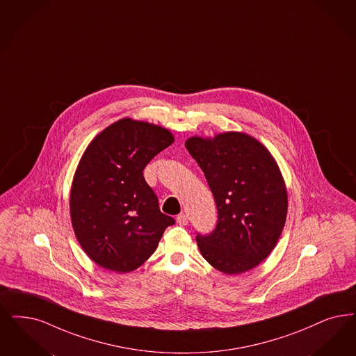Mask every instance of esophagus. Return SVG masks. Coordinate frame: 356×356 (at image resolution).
Returning a JSON list of instances; mask_svg holds the SVG:
<instances>
[{
  "label": "esophagus",
  "instance_id": "obj_1",
  "mask_svg": "<svg viewBox=\"0 0 356 356\" xmlns=\"http://www.w3.org/2000/svg\"><path fill=\"white\" fill-rule=\"evenodd\" d=\"M177 223L179 224V225H187V223H188L187 215H186V213H179V215L177 216Z\"/></svg>",
  "mask_w": 356,
  "mask_h": 356
}]
</instances>
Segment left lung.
Wrapping results in <instances>:
<instances>
[{"mask_svg":"<svg viewBox=\"0 0 356 356\" xmlns=\"http://www.w3.org/2000/svg\"><path fill=\"white\" fill-rule=\"evenodd\" d=\"M184 146L218 207L216 228L197 236L202 256L225 275L248 272L270 254L286 220L288 191L276 159L243 132L193 136Z\"/></svg>","mask_w":356,"mask_h":356,"instance_id":"1","label":"left lung"}]
</instances>
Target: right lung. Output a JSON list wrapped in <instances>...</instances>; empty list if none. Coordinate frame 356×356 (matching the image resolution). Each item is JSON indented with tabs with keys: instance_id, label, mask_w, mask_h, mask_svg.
<instances>
[{
	"instance_id": "right-lung-1",
	"label": "right lung",
	"mask_w": 356,
	"mask_h": 356,
	"mask_svg": "<svg viewBox=\"0 0 356 356\" xmlns=\"http://www.w3.org/2000/svg\"><path fill=\"white\" fill-rule=\"evenodd\" d=\"M174 143L172 133L131 118L99 133L74 174L70 193L71 223L93 263L128 273L153 254L172 216L144 178L146 165Z\"/></svg>"
}]
</instances>
